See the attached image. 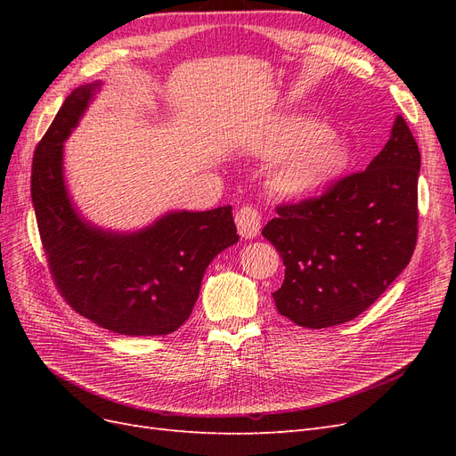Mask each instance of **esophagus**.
I'll return each instance as SVG.
<instances>
[{"label": "esophagus", "mask_w": 456, "mask_h": 456, "mask_svg": "<svg viewBox=\"0 0 456 456\" xmlns=\"http://www.w3.org/2000/svg\"><path fill=\"white\" fill-rule=\"evenodd\" d=\"M260 213L253 207H243L236 215V226L243 240H253L260 233Z\"/></svg>", "instance_id": "34e87169"}]
</instances>
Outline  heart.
Wrapping results in <instances>:
<instances>
[{"instance_id": "b5f03b06", "label": "heart", "mask_w": 456, "mask_h": 456, "mask_svg": "<svg viewBox=\"0 0 456 456\" xmlns=\"http://www.w3.org/2000/svg\"><path fill=\"white\" fill-rule=\"evenodd\" d=\"M262 156L275 161L270 171V188L289 200L320 194L348 169L350 148L329 131L325 123L285 116L273 123Z\"/></svg>"}]
</instances>
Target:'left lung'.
<instances>
[{"instance_id":"left-lung-1","label":"left lung","mask_w":456,"mask_h":456,"mask_svg":"<svg viewBox=\"0 0 456 456\" xmlns=\"http://www.w3.org/2000/svg\"><path fill=\"white\" fill-rule=\"evenodd\" d=\"M420 151L397 116L363 173L320 200L278 207L262 230L285 265L275 308L300 327L325 329L365 312L405 270L417 243Z\"/></svg>"}]
</instances>
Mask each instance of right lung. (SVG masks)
<instances>
[{
    "instance_id": "1",
    "label": "right lung",
    "mask_w": 456,
    "mask_h": 456,
    "mask_svg": "<svg viewBox=\"0 0 456 456\" xmlns=\"http://www.w3.org/2000/svg\"><path fill=\"white\" fill-rule=\"evenodd\" d=\"M66 96L32 163V203L49 268L76 312L112 333L169 335L194 308L211 260L240 236L232 207L167 211L136 230H112L79 213L64 176V142L102 91Z\"/></svg>"
}]
</instances>
